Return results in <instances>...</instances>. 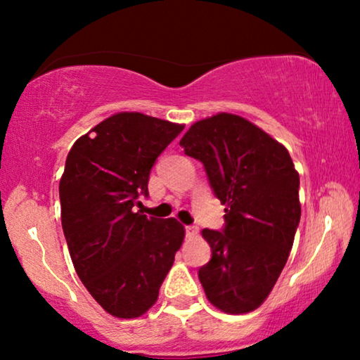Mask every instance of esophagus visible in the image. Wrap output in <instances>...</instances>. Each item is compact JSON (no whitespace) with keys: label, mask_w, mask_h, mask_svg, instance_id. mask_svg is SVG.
<instances>
[{"label":"esophagus","mask_w":360,"mask_h":360,"mask_svg":"<svg viewBox=\"0 0 360 360\" xmlns=\"http://www.w3.org/2000/svg\"><path fill=\"white\" fill-rule=\"evenodd\" d=\"M196 233H198V228H196V226H185L186 236H195Z\"/></svg>","instance_id":"1"}]
</instances>
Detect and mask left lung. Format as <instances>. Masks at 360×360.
Returning <instances> with one entry per match:
<instances>
[{
	"mask_svg": "<svg viewBox=\"0 0 360 360\" xmlns=\"http://www.w3.org/2000/svg\"><path fill=\"white\" fill-rule=\"evenodd\" d=\"M203 164L224 228L203 229L211 259L198 270L206 297L221 311L249 313L272 292L300 224V176L288 150L244 117L219 112L181 137Z\"/></svg>",
	"mask_w": 360,
	"mask_h": 360,
	"instance_id": "obj_1",
	"label": "left lung"
}]
</instances>
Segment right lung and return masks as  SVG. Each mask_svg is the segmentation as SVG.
I'll list each match as a JSON object with an SVG mask.
<instances>
[{"mask_svg": "<svg viewBox=\"0 0 360 360\" xmlns=\"http://www.w3.org/2000/svg\"><path fill=\"white\" fill-rule=\"evenodd\" d=\"M184 126L117 112L68 152L58 193L62 228L82 283L108 313L137 318L157 302L185 231L174 218L134 213L149 196L157 157Z\"/></svg>", "mask_w": 360, "mask_h": 360, "instance_id": "obj_1", "label": "right lung"}]
</instances>
